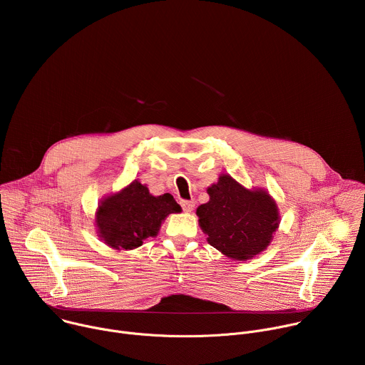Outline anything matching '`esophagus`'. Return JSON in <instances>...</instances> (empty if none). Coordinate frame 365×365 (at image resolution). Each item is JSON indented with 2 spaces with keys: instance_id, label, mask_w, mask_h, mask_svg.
Listing matches in <instances>:
<instances>
[{
  "instance_id": "34e87169",
  "label": "esophagus",
  "mask_w": 365,
  "mask_h": 365,
  "mask_svg": "<svg viewBox=\"0 0 365 365\" xmlns=\"http://www.w3.org/2000/svg\"><path fill=\"white\" fill-rule=\"evenodd\" d=\"M180 205H182L185 212H192L193 207H195V202L193 200H182Z\"/></svg>"
}]
</instances>
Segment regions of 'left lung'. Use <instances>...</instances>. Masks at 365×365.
<instances>
[{"instance_id": "left-lung-1", "label": "left lung", "mask_w": 365, "mask_h": 365, "mask_svg": "<svg viewBox=\"0 0 365 365\" xmlns=\"http://www.w3.org/2000/svg\"><path fill=\"white\" fill-rule=\"evenodd\" d=\"M210 200L196 210L207 242L245 262L264 251L280 224L274 199L263 189H247L230 175L207 187Z\"/></svg>"}]
</instances>
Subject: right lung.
<instances>
[{
    "label": "right lung",
    "instance_id": "add662e5",
    "mask_svg": "<svg viewBox=\"0 0 365 365\" xmlns=\"http://www.w3.org/2000/svg\"><path fill=\"white\" fill-rule=\"evenodd\" d=\"M172 195L153 196L133 180L123 190L101 200L95 215L99 238L115 250H133L155 237L169 214L180 212Z\"/></svg>",
    "mask_w": 365,
    "mask_h": 365
}]
</instances>
